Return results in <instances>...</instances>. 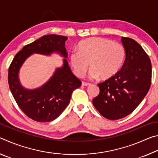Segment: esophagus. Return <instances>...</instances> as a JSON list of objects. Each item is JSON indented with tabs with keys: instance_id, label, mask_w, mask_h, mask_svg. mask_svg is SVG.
<instances>
[{
	"instance_id": "1",
	"label": "esophagus",
	"mask_w": 158,
	"mask_h": 158,
	"mask_svg": "<svg viewBox=\"0 0 158 158\" xmlns=\"http://www.w3.org/2000/svg\"><path fill=\"white\" fill-rule=\"evenodd\" d=\"M81 85H84V86H89V85H90V83H86V82L83 81V82H82V84H81Z\"/></svg>"
}]
</instances>
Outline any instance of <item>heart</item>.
Wrapping results in <instances>:
<instances>
[{"label": "heart", "instance_id": "heart-1", "mask_svg": "<svg viewBox=\"0 0 158 158\" xmlns=\"http://www.w3.org/2000/svg\"><path fill=\"white\" fill-rule=\"evenodd\" d=\"M126 56L125 47L105 37H92L79 42L69 63L77 77H84L90 64V77L108 79L121 70Z\"/></svg>", "mask_w": 158, "mask_h": 158}]
</instances>
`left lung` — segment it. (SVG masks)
<instances>
[{"instance_id": "1", "label": "left lung", "mask_w": 158, "mask_h": 158, "mask_svg": "<svg viewBox=\"0 0 158 158\" xmlns=\"http://www.w3.org/2000/svg\"><path fill=\"white\" fill-rule=\"evenodd\" d=\"M126 51L118 73L98 84L100 93L93 104L102 116L109 120L121 119L130 114L145 98L151 84V60L135 40L122 37Z\"/></svg>"}]
</instances>
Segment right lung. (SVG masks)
I'll return each mask as SVG.
<instances>
[{"label":"right lung","instance_id":"right-lung-1","mask_svg":"<svg viewBox=\"0 0 158 158\" xmlns=\"http://www.w3.org/2000/svg\"><path fill=\"white\" fill-rule=\"evenodd\" d=\"M68 37L47 35L23 47L15 55L8 69L10 89L16 102L28 118L37 122H49L60 116L69 105L72 93L81 85V81L72 73L66 59L62 68L42 87L27 90L21 86L18 79L20 67L33 53L49 55L56 52L68 57L65 42Z\"/></svg>","mask_w":158,"mask_h":158}]
</instances>
